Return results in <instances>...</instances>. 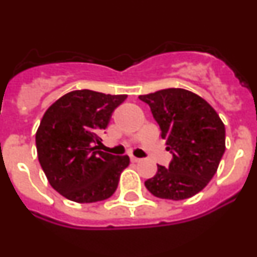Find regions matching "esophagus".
<instances>
[{"instance_id":"obj_1","label":"esophagus","mask_w":257,"mask_h":257,"mask_svg":"<svg viewBox=\"0 0 257 257\" xmlns=\"http://www.w3.org/2000/svg\"><path fill=\"white\" fill-rule=\"evenodd\" d=\"M130 160H131V162H134V163L140 162V158H136V157H134V156L130 157Z\"/></svg>"}]
</instances>
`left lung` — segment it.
Here are the masks:
<instances>
[{
	"mask_svg": "<svg viewBox=\"0 0 257 257\" xmlns=\"http://www.w3.org/2000/svg\"><path fill=\"white\" fill-rule=\"evenodd\" d=\"M139 99L151 106L161 138L172 153L169 167L157 165L145 181L154 197L180 201L196 196L216 174L225 152V127L216 110L184 88H165Z\"/></svg>",
	"mask_w": 257,
	"mask_h": 257,
	"instance_id": "8db88e82",
	"label": "left lung"
}]
</instances>
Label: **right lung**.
<instances>
[{"label":"right lung","instance_id":"right-lung-1","mask_svg":"<svg viewBox=\"0 0 257 257\" xmlns=\"http://www.w3.org/2000/svg\"><path fill=\"white\" fill-rule=\"evenodd\" d=\"M127 95L74 90L47 108L36 133L40 165L50 185L77 203L113 196L128 156L96 151L112 113Z\"/></svg>","mask_w":257,"mask_h":257}]
</instances>
